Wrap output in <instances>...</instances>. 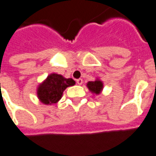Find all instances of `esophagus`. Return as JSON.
Instances as JSON below:
<instances>
[{
    "mask_svg": "<svg viewBox=\"0 0 156 156\" xmlns=\"http://www.w3.org/2000/svg\"><path fill=\"white\" fill-rule=\"evenodd\" d=\"M76 83L78 85H81L83 83V80H82V79H77L76 80Z\"/></svg>",
    "mask_w": 156,
    "mask_h": 156,
    "instance_id": "obj_1",
    "label": "esophagus"
}]
</instances>
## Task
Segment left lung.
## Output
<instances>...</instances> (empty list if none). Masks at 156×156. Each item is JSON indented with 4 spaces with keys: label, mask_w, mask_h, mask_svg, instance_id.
Masks as SVG:
<instances>
[{
    "label": "left lung",
    "mask_w": 156,
    "mask_h": 156,
    "mask_svg": "<svg viewBox=\"0 0 156 156\" xmlns=\"http://www.w3.org/2000/svg\"><path fill=\"white\" fill-rule=\"evenodd\" d=\"M87 86V87H88L90 92H92L94 94H98V95L99 93H101L102 90L104 88L103 82L100 80H98V79H97L94 81H88Z\"/></svg>",
    "instance_id": "obj_1"
}]
</instances>
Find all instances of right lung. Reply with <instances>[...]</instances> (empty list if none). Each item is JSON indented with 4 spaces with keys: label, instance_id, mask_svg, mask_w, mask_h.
<instances>
[{
    "label": "right lung",
    "instance_id": "right-lung-1",
    "mask_svg": "<svg viewBox=\"0 0 156 156\" xmlns=\"http://www.w3.org/2000/svg\"><path fill=\"white\" fill-rule=\"evenodd\" d=\"M76 84L71 78H64L58 74H51L47 79L41 83L37 88V96L40 101L44 105L56 104L61 99L63 92L68 87Z\"/></svg>",
    "mask_w": 156,
    "mask_h": 156
}]
</instances>
